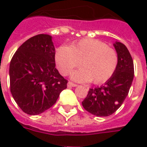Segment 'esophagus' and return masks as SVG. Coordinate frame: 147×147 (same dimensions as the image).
Returning a JSON list of instances; mask_svg holds the SVG:
<instances>
[{"mask_svg":"<svg viewBox=\"0 0 147 147\" xmlns=\"http://www.w3.org/2000/svg\"><path fill=\"white\" fill-rule=\"evenodd\" d=\"M77 84H74V83H72V82H68L67 83V87H76Z\"/></svg>","mask_w":147,"mask_h":147,"instance_id":"1","label":"esophagus"}]
</instances>
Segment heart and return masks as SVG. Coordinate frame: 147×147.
<instances>
[{"instance_id": "b5f03b06", "label": "heart", "mask_w": 147, "mask_h": 147, "mask_svg": "<svg viewBox=\"0 0 147 147\" xmlns=\"http://www.w3.org/2000/svg\"><path fill=\"white\" fill-rule=\"evenodd\" d=\"M59 72L67 76L80 63L82 68L71 74L76 81H90L95 84L105 83L115 72L119 58L117 52L102 42L84 39L71 45L61 46L56 53Z\"/></svg>"}]
</instances>
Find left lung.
<instances>
[{
  "mask_svg": "<svg viewBox=\"0 0 147 147\" xmlns=\"http://www.w3.org/2000/svg\"><path fill=\"white\" fill-rule=\"evenodd\" d=\"M113 45L119 58L115 72L104 85L90 88L82 102L84 109L96 116H109L115 112L127 98L134 79V63L127 48L118 41Z\"/></svg>",
  "mask_w": 147,
  "mask_h": 147,
  "instance_id": "8db88e82",
  "label": "left lung"
}]
</instances>
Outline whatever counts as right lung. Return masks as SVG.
Segmentation results:
<instances>
[{
	"label": "right lung",
	"instance_id": "right-lung-1",
	"mask_svg": "<svg viewBox=\"0 0 147 147\" xmlns=\"http://www.w3.org/2000/svg\"><path fill=\"white\" fill-rule=\"evenodd\" d=\"M52 37L39 34L20 46L9 66L10 91L24 112L36 115L56 103L67 80L56 68Z\"/></svg>",
	"mask_w": 147,
	"mask_h": 147
}]
</instances>
